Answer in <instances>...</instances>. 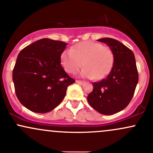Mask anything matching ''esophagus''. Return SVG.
I'll list each match as a JSON object with an SVG mask.
<instances>
[{
    "mask_svg": "<svg viewBox=\"0 0 153 153\" xmlns=\"http://www.w3.org/2000/svg\"><path fill=\"white\" fill-rule=\"evenodd\" d=\"M75 83H78V84H80V85H82L84 83V82L83 81H81V80H75Z\"/></svg>",
    "mask_w": 153,
    "mask_h": 153,
    "instance_id": "obj_1",
    "label": "esophagus"
}]
</instances>
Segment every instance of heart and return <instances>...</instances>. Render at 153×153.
Instances as JSON below:
<instances>
[{
    "label": "heart",
    "mask_w": 153,
    "mask_h": 153,
    "mask_svg": "<svg viewBox=\"0 0 153 153\" xmlns=\"http://www.w3.org/2000/svg\"><path fill=\"white\" fill-rule=\"evenodd\" d=\"M83 64H82V62ZM61 63L65 71L75 74L82 65V78L100 80L109 74L113 66L114 53L108 46L93 41H83L74 45L70 51L61 55Z\"/></svg>",
    "instance_id": "heart-1"
}]
</instances>
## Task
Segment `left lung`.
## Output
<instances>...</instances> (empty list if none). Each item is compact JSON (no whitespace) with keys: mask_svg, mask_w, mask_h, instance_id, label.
Segmentation results:
<instances>
[{"mask_svg":"<svg viewBox=\"0 0 153 153\" xmlns=\"http://www.w3.org/2000/svg\"><path fill=\"white\" fill-rule=\"evenodd\" d=\"M110 47L114 53L111 71L101 81L93 83L88 95L89 105L100 113L112 115L126 108L133 97L139 80L133 51L115 39H99Z\"/></svg>","mask_w":153,"mask_h":153,"instance_id":"8db88e82","label":"left lung"}]
</instances>
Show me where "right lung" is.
I'll list each match as a JSON object with an SVG mask.
<instances>
[{
    "instance_id": "add662e5",
    "label": "right lung",
    "mask_w": 153,
    "mask_h": 153,
    "mask_svg": "<svg viewBox=\"0 0 153 153\" xmlns=\"http://www.w3.org/2000/svg\"><path fill=\"white\" fill-rule=\"evenodd\" d=\"M67 45L43 38L18 54L12 74L15 93L30 111H51L65 98L69 85L75 83L61 65V55Z\"/></svg>"
}]
</instances>
